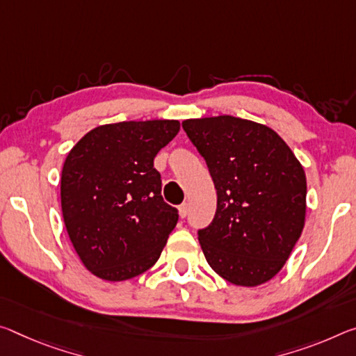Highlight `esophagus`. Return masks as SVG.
Masks as SVG:
<instances>
[{"label": "esophagus", "instance_id": "34e87169", "mask_svg": "<svg viewBox=\"0 0 356 356\" xmlns=\"http://www.w3.org/2000/svg\"><path fill=\"white\" fill-rule=\"evenodd\" d=\"M188 211H190L188 202H184V204H180V206H179V216L182 217V218H185V217L188 216Z\"/></svg>", "mask_w": 356, "mask_h": 356}]
</instances>
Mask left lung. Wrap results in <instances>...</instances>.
I'll list each match as a JSON object with an SVG mask.
<instances>
[{"instance_id":"left-lung-1","label":"left lung","mask_w":356,"mask_h":356,"mask_svg":"<svg viewBox=\"0 0 356 356\" xmlns=\"http://www.w3.org/2000/svg\"><path fill=\"white\" fill-rule=\"evenodd\" d=\"M217 190L211 225L198 231L209 266L257 286L284 268L306 218V174L274 129L218 115L182 122Z\"/></svg>"}]
</instances>
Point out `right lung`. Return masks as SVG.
Wrapping results in <instances>:
<instances>
[{"mask_svg": "<svg viewBox=\"0 0 356 356\" xmlns=\"http://www.w3.org/2000/svg\"><path fill=\"white\" fill-rule=\"evenodd\" d=\"M179 129L177 120L101 125L67 154L61 171L65 227L97 277L133 279L160 258L179 212L163 200L154 158Z\"/></svg>", "mask_w": 356, "mask_h": 356, "instance_id": "obj_1", "label": "right lung"}]
</instances>
